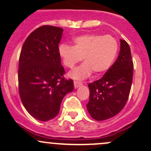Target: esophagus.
I'll return each mask as SVG.
<instances>
[{
    "label": "esophagus",
    "instance_id": "1",
    "mask_svg": "<svg viewBox=\"0 0 151 151\" xmlns=\"http://www.w3.org/2000/svg\"><path fill=\"white\" fill-rule=\"evenodd\" d=\"M82 84V82H77V81H74V88H78L79 87L81 86Z\"/></svg>",
    "mask_w": 151,
    "mask_h": 151
}]
</instances>
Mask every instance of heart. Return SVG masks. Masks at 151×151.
<instances>
[{
  "label": "heart",
  "mask_w": 151,
  "mask_h": 151,
  "mask_svg": "<svg viewBox=\"0 0 151 151\" xmlns=\"http://www.w3.org/2000/svg\"><path fill=\"white\" fill-rule=\"evenodd\" d=\"M74 46L62 43L58 46V54L65 66L73 68L84 58L85 63L69 73L75 80H83L94 71L100 75L114 64L119 50L116 40L111 35H84L74 38Z\"/></svg>",
  "instance_id": "b5f03b06"
}]
</instances>
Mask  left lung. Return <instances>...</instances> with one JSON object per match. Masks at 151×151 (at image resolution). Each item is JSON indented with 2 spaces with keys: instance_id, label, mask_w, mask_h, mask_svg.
<instances>
[{
  "instance_id": "1",
  "label": "left lung",
  "mask_w": 151,
  "mask_h": 151,
  "mask_svg": "<svg viewBox=\"0 0 151 151\" xmlns=\"http://www.w3.org/2000/svg\"><path fill=\"white\" fill-rule=\"evenodd\" d=\"M131 50L124 40H120V51L111 67L100 80L88 85L90 100L87 109L97 121L109 119L124 107L133 77Z\"/></svg>"
}]
</instances>
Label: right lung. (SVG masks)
Wrapping results in <instances>:
<instances>
[{"instance_id":"1","label":"right lung","mask_w":151,"mask_h":151,"mask_svg":"<svg viewBox=\"0 0 151 151\" xmlns=\"http://www.w3.org/2000/svg\"><path fill=\"white\" fill-rule=\"evenodd\" d=\"M63 31L50 25L37 28L24 41L20 53L18 82L22 104L42 122L56 116L63 97L74 90L73 80L63 77L58 54Z\"/></svg>"}]
</instances>
